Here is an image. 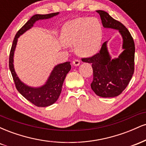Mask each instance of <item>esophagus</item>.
<instances>
[{
  "instance_id": "1",
  "label": "esophagus",
  "mask_w": 146,
  "mask_h": 146,
  "mask_svg": "<svg viewBox=\"0 0 146 146\" xmlns=\"http://www.w3.org/2000/svg\"><path fill=\"white\" fill-rule=\"evenodd\" d=\"M80 60H73V66H79V65H80Z\"/></svg>"
}]
</instances>
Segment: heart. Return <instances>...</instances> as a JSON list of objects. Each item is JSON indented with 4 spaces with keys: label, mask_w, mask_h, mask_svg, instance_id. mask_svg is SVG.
Returning <instances> with one entry per match:
<instances>
[{
    "label": "heart",
    "mask_w": 146,
    "mask_h": 146,
    "mask_svg": "<svg viewBox=\"0 0 146 146\" xmlns=\"http://www.w3.org/2000/svg\"><path fill=\"white\" fill-rule=\"evenodd\" d=\"M102 27L98 18L78 17L64 25L60 40L65 46L75 45L79 56H94L100 50L102 39Z\"/></svg>",
    "instance_id": "obj_1"
}]
</instances>
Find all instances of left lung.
I'll list each match as a JSON object with an SVG mask.
<instances>
[{
  "label": "left lung",
  "instance_id": "1",
  "mask_svg": "<svg viewBox=\"0 0 146 146\" xmlns=\"http://www.w3.org/2000/svg\"><path fill=\"white\" fill-rule=\"evenodd\" d=\"M97 12L100 14L104 27L118 30L123 39V51L118 58H112L106 41L98 53L82 60L92 64L93 80L90 87L95 94L102 98H114L126 88L134 73L135 42L128 30L120 22L104 11L98 10Z\"/></svg>",
  "mask_w": 146,
  "mask_h": 146
}]
</instances>
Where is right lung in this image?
I'll return each instance as SVG.
<instances>
[{
    "label": "right lung",
    "mask_w": 146,
    "mask_h": 146,
    "mask_svg": "<svg viewBox=\"0 0 146 146\" xmlns=\"http://www.w3.org/2000/svg\"><path fill=\"white\" fill-rule=\"evenodd\" d=\"M58 14L59 12L44 15L36 14L33 16L16 34L10 51L9 66L18 91L28 101L38 107L48 106L58 100L61 93L64 79L71 68L70 64L71 62H66L57 64L53 68L44 84L41 86L33 87L23 82L16 74L14 65V52L17 45L18 38L27 31L32 28L33 25L37 21L49 19Z\"/></svg>",
    "instance_id": "1"
}]
</instances>
